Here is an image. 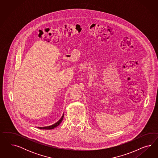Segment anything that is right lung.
Listing matches in <instances>:
<instances>
[{
    "instance_id": "obj_1",
    "label": "right lung",
    "mask_w": 158,
    "mask_h": 158,
    "mask_svg": "<svg viewBox=\"0 0 158 158\" xmlns=\"http://www.w3.org/2000/svg\"><path fill=\"white\" fill-rule=\"evenodd\" d=\"M64 114H63V115H62V117H61V118H60V119L57 122L55 123L54 124H52V125H51V126H45V127H38V129H54L55 127H57L58 126L59 124H60V123H61V122H62V119H63V118H64Z\"/></svg>"
}]
</instances>
